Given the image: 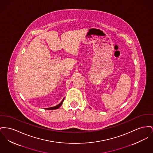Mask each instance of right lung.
I'll list each match as a JSON object with an SVG mask.
<instances>
[{"label": "right lung", "instance_id": "1", "mask_svg": "<svg viewBox=\"0 0 153 153\" xmlns=\"http://www.w3.org/2000/svg\"><path fill=\"white\" fill-rule=\"evenodd\" d=\"M63 100H64V99L62 100V102H61L59 105H56V106H54V107H52V108H46V109H47V110H55V109L58 108H59V107L61 106V105L62 104Z\"/></svg>", "mask_w": 153, "mask_h": 153}]
</instances>
